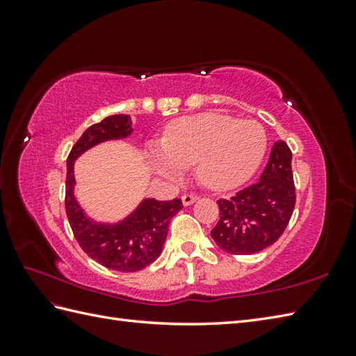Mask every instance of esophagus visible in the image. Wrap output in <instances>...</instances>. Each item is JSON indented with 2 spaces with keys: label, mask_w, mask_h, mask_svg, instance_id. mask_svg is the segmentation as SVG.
<instances>
[{
  "label": "esophagus",
  "mask_w": 356,
  "mask_h": 356,
  "mask_svg": "<svg viewBox=\"0 0 356 356\" xmlns=\"http://www.w3.org/2000/svg\"><path fill=\"white\" fill-rule=\"evenodd\" d=\"M195 200H197V195H195V194H184L182 195V203L185 207L191 205V203H194Z\"/></svg>",
  "instance_id": "obj_1"
}]
</instances>
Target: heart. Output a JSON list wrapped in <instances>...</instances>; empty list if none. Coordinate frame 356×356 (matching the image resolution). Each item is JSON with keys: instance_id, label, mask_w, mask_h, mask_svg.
Listing matches in <instances>:
<instances>
[{"instance_id": "heart-1", "label": "heart", "mask_w": 356, "mask_h": 356, "mask_svg": "<svg viewBox=\"0 0 356 356\" xmlns=\"http://www.w3.org/2000/svg\"><path fill=\"white\" fill-rule=\"evenodd\" d=\"M266 133L254 120H238L220 113L174 120L166 128L162 148L151 153L156 170L166 177H179L194 165L202 185L229 190L252 176L266 153Z\"/></svg>"}]
</instances>
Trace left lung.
I'll list each match as a JSON object with an SVG mask.
<instances>
[{
	"mask_svg": "<svg viewBox=\"0 0 356 356\" xmlns=\"http://www.w3.org/2000/svg\"><path fill=\"white\" fill-rule=\"evenodd\" d=\"M291 162V148L277 140L259 182L217 202L220 218L211 237L223 251L234 255L260 252L284 232L297 199Z\"/></svg>",
	"mask_w": 356,
	"mask_h": 356,
	"instance_id": "left-lung-1",
	"label": "left lung"
}]
</instances>
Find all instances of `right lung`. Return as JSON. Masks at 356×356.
<instances>
[{
	"label": "right lung",
	"mask_w": 356,
	"mask_h": 356,
	"mask_svg": "<svg viewBox=\"0 0 356 356\" xmlns=\"http://www.w3.org/2000/svg\"><path fill=\"white\" fill-rule=\"evenodd\" d=\"M131 119L113 115L88 127L67 157L65 213L73 236L88 257L102 266L120 272H136L149 266L162 252L171 218L182 209V200L145 199L133 213L118 223H97L88 218L74 199V161L97 143L128 138Z\"/></svg>",
	"instance_id": "1"
}]
</instances>
